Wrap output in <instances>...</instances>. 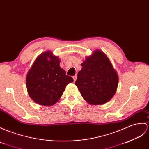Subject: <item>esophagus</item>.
Masks as SVG:
<instances>
[{
	"instance_id": "34e87169",
	"label": "esophagus",
	"mask_w": 149,
	"mask_h": 149,
	"mask_svg": "<svg viewBox=\"0 0 149 149\" xmlns=\"http://www.w3.org/2000/svg\"><path fill=\"white\" fill-rule=\"evenodd\" d=\"M77 75H74V77H73V79H74V82L76 81V79H77Z\"/></svg>"
}]
</instances>
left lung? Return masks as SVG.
<instances>
[{
  "label": "left lung",
  "instance_id": "left-lung-1",
  "mask_svg": "<svg viewBox=\"0 0 149 149\" xmlns=\"http://www.w3.org/2000/svg\"><path fill=\"white\" fill-rule=\"evenodd\" d=\"M75 84L86 102L99 105L108 102L115 95L118 75L102 51H95L81 64Z\"/></svg>",
  "mask_w": 149,
  "mask_h": 149
}]
</instances>
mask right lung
Here are the masks:
<instances>
[{"mask_svg":"<svg viewBox=\"0 0 149 149\" xmlns=\"http://www.w3.org/2000/svg\"><path fill=\"white\" fill-rule=\"evenodd\" d=\"M60 60L51 51L40 54L26 75V84L30 97L44 106L55 104L66 86L74 81L60 67Z\"/></svg>","mask_w":149,"mask_h":149,"instance_id":"obj_1","label":"right lung"}]
</instances>
